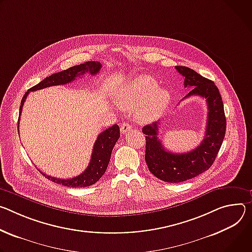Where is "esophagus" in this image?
Masks as SVG:
<instances>
[{
  "label": "esophagus",
  "mask_w": 252,
  "mask_h": 252,
  "mask_svg": "<svg viewBox=\"0 0 252 252\" xmlns=\"http://www.w3.org/2000/svg\"><path fill=\"white\" fill-rule=\"evenodd\" d=\"M131 130V125H129L128 123H123L121 124V127H120V131L122 134H125L127 133L128 131Z\"/></svg>",
  "instance_id": "obj_1"
}]
</instances>
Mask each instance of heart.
I'll return each instance as SVG.
<instances>
[{"mask_svg": "<svg viewBox=\"0 0 252 252\" xmlns=\"http://www.w3.org/2000/svg\"><path fill=\"white\" fill-rule=\"evenodd\" d=\"M116 98L122 109L136 110L138 120L151 122L166 108L169 94L167 90L157 87V82L152 77L140 75L122 87Z\"/></svg>", "mask_w": 252, "mask_h": 252, "instance_id": "heart-1", "label": "heart"}]
</instances>
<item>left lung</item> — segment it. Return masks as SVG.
I'll return each mask as SVG.
<instances>
[{"mask_svg":"<svg viewBox=\"0 0 252 252\" xmlns=\"http://www.w3.org/2000/svg\"><path fill=\"white\" fill-rule=\"evenodd\" d=\"M175 68L185 78L184 87H192L183 99L193 95L205 98L208 114L202 142L187 153H172L163 147L158 138V122L143 127L142 131L146 135L145 161L148 169L155 177L169 183L183 182L208 170L217 156L226 130L224 107L214 82L188 67Z\"/></svg>","mask_w":252,"mask_h":252,"instance_id":"1","label":"left lung"}]
</instances>
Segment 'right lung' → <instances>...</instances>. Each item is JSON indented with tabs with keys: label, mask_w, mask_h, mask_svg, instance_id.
<instances>
[{
	"label": "right lung",
	"mask_w": 252,
	"mask_h": 252,
	"mask_svg": "<svg viewBox=\"0 0 252 252\" xmlns=\"http://www.w3.org/2000/svg\"><path fill=\"white\" fill-rule=\"evenodd\" d=\"M101 67L102 65L100 62L89 61L84 64L73 66L67 70H64L59 73H55L45 78L43 81L37 84V85L28 90L23 96V99L21 101V106H20V112H19V120H20L24 103L28 97V94L30 93V91H37V90H41L51 86L65 85V84L74 81L78 76L84 75L87 72H89L91 75H96L100 71ZM18 131H19V121H18ZM119 137H120V128L117 124L111 126L110 128L100 133L99 136L97 137V140L94 143L91 160L88 167L83 173H81L80 175L74 178L60 179V178L52 177L50 175H46L43 172L41 173L49 180L55 183L62 184L67 187L77 188V187L91 186L94 183H96L106 172V169L111 158L112 150H113L114 145L118 141Z\"/></svg>",
	"instance_id": "obj_1"
}]
</instances>
